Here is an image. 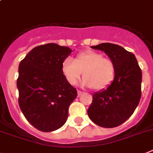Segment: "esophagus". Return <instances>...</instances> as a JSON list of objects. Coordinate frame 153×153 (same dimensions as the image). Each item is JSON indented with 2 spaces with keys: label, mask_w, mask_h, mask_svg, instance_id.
<instances>
[{
  "label": "esophagus",
  "mask_w": 153,
  "mask_h": 153,
  "mask_svg": "<svg viewBox=\"0 0 153 153\" xmlns=\"http://www.w3.org/2000/svg\"><path fill=\"white\" fill-rule=\"evenodd\" d=\"M82 94H83V92H82V91H77V95H78V97L80 96V95H81Z\"/></svg>",
  "instance_id": "34e87169"
}]
</instances>
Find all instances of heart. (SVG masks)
I'll use <instances>...</instances> for the list:
<instances>
[{"instance_id": "b5f03b06", "label": "heart", "mask_w": 153, "mask_h": 153, "mask_svg": "<svg viewBox=\"0 0 153 153\" xmlns=\"http://www.w3.org/2000/svg\"><path fill=\"white\" fill-rule=\"evenodd\" d=\"M62 73L71 85L77 83L83 72L82 85L100 91L110 85L115 76V65L109 58L94 51H85L74 60L66 58L62 62Z\"/></svg>"}]
</instances>
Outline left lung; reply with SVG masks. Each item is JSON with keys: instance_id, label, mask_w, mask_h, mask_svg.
<instances>
[{"instance_id": "left-lung-1", "label": "left lung", "mask_w": 153, "mask_h": 153, "mask_svg": "<svg viewBox=\"0 0 153 153\" xmlns=\"http://www.w3.org/2000/svg\"><path fill=\"white\" fill-rule=\"evenodd\" d=\"M91 48L104 52L114 62L115 76L106 89L93 94L87 114L100 127H117L131 117L139 104L142 70L135 55L120 45L101 43Z\"/></svg>"}]
</instances>
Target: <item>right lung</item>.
Masks as SVG:
<instances>
[{"instance_id": "right-lung-1", "label": "right lung", "mask_w": 153, "mask_h": 153, "mask_svg": "<svg viewBox=\"0 0 153 153\" xmlns=\"http://www.w3.org/2000/svg\"><path fill=\"white\" fill-rule=\"evenodd\" d=\"M73 51L55 43L35 47L19 64L18 103L28 121L45 132L61 128L77 91L62 73V62Z\"/></svg>"}]
</instances>
